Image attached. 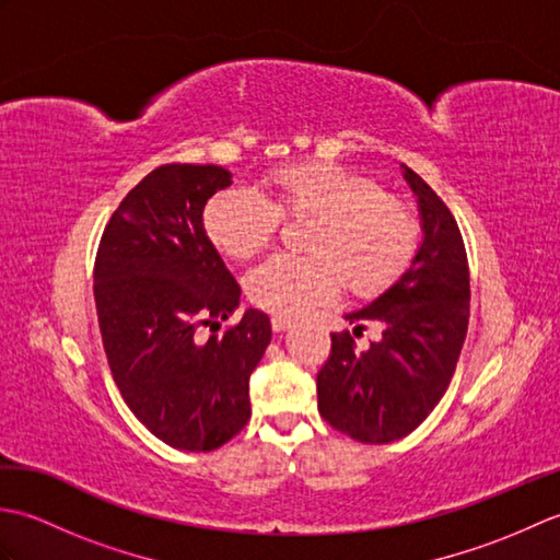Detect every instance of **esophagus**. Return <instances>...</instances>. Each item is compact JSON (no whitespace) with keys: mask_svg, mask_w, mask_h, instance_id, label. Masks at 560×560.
I'll return each instance as SVG.
<instances>
[{"mask_svg":"<svg viewBox=\"0 0 560 560\" xmlns=\"http://www.w3.org/2000/svg\"><path fill=\"white\" fill-rule=\"evenodd\" d=\"M291 325H293L291 317H281V315H273L271 317V329L273 331H287Z\"/></svg>","mask_w":560,"mask_h":560,"instance_id":"obj_1","label":"esophagus"}]
</instances>
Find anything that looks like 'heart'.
I'll return each instance as SVG.
<instances>
[{"label": "heart", "mask_w": 560, "mask_h": 560, "mask_svg": "<svg viewBox=\"0 0 560 560\" xmlns=\"http://www.w3.org/2000/svg\"><path fill=\"white\" fill-rule=\"evenodd\" d=\"M281 219H313L303 235L311 255H273L247 271V299L273 315L327 303L341 283L355 299H373L401 279L421 241L419 219L401 199L385 195L371 177L325 161L273 168L265 177V197L223 189L201 213L211 245L231 259L267 249Z\"/></svg>", "instance_id": "b5f03b06"}]
</instances>
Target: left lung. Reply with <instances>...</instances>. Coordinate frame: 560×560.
<instances>
[{
  "label": "left lung",
  "mask_w": 560,
  "mask_h": 560,
  "mask_svg": "<svg viewBox=\"0 0 560 560\" xmlns=\"http://www.w3.org/2000/svg\"><path fill=\"white\" fill-rule=\"evenodd\" d=\"M419 197L423 243L411 267L363 311L349 313L359 337L365 323L380 339L355 349L349 331L331 335L317 373L323 419L359 443L383 445L409 435L445 395L469 325V261L459 225L421 175L404 165Z\"/></svg>",
  "instance_id": "1"
}]
</instances>
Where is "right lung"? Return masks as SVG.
<instances>
[{
	"label": "right lung",
	"mask_w": 560,
	"mask_h": 560,
	"mask_svg": "<svg viewBox=\"0 0 560 560\" xmlns=\"http://www.w3.org/2000/svg\"><path fill=\"white\" fill-rule=\"evenodd\" d=\"M231 185L221 165L168 163L115 209L93 267L103 349L127 407L165 445L211 452L249 419V375L271 341L249 311L207 341L199 327L229 319L241 287L205 233L211 195Z\"/></svg>",
	"instance_id": "right-lung-1"
}]
</instances>
